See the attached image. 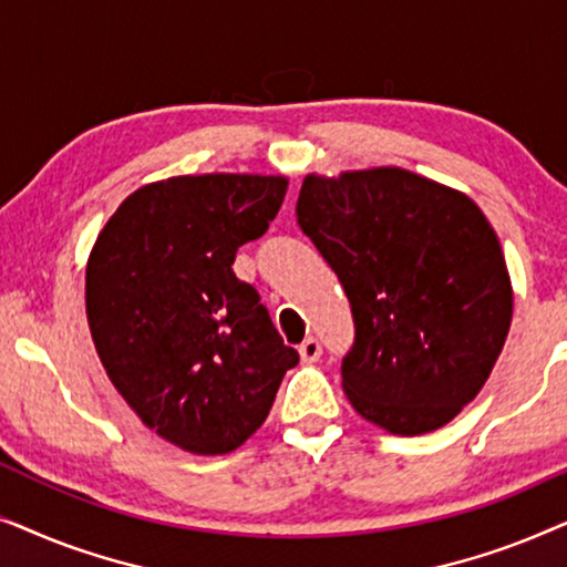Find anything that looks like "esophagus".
Masks as SVG:
<instances>
[{
    "label": "esophagus",
    "mask_w": 567,
    "mask_h": 567,
    "mask_svg": "<svg viewBox=\"0 0 567 567\" xmlns=\"http://www.w3.org/2000/svg\"><path fill=\"white\" fill-rule=\"evenodd\" d=\"M299 355H301V361H307V363H312V361L320 359V355H322L320 340H317V338H307L305 343L299 346Z\"/></svg>",
    "instance_id": "obj_1"
}]
</instances>
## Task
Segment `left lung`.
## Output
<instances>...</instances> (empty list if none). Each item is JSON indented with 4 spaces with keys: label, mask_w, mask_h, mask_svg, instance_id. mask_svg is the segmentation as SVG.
Listing matches in <instances>:
<instances>
[{
    "label": "left lung",
    "mask_w": 567,
    "mask_h": 567,
    "mask_svg": "<svg viewBox=\"0 0 567 567\" xmlns=\"http://www.w3.org/2000/svg\"><path fill=\"white\" fill-rule=\"evenodd\" d=\"M297 221L351 301L340 371L355 413L398 436L460 415L514 315L498 235L475 200L402 167L307 175Z\"/></svg>",
    "instance_id": "8db88e82"
}]
</instances>
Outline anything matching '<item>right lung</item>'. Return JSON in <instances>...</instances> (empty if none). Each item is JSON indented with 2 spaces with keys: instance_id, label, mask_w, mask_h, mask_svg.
I'll use <instances>...</instances> for the list:
<instances>
[{
  "instance_id": "add662e5",
  "label": "right lung",
  "mask_w": 567,
  "mask_h": 567,
  "mask_svg": "<svg viewBox=\"0 0 567 567\" xmlns=\"http://www.w3.org/2000/svg\"><path fill=\"white\" fill-rule=\"evenodd\" d=\"M281 175H181L123 200L87 260V322L115 390L193 454H229L260 429L299 353L231 270L284 204Z\"/></svg>"
}]
</instances>
